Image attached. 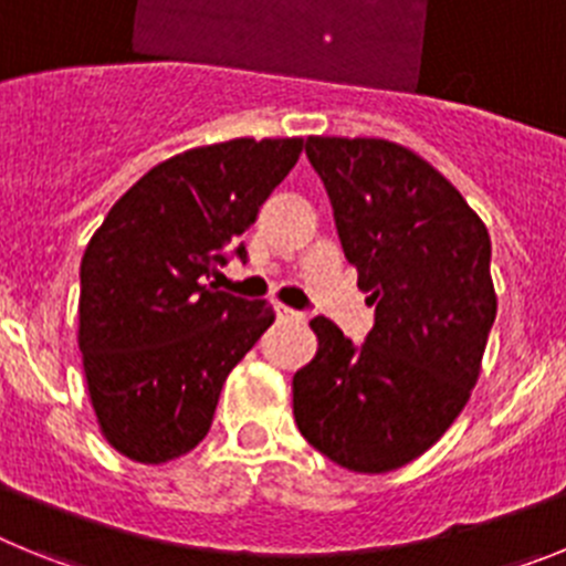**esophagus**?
Here are the masks:
<instances>
[{
    "label": "esophagus",
    "mask_w": 566,
    "mask_h": 566,
    "mask_svg": "<svg viewBox=\"0 0 566 566\" xmlns=\"http://www.w3.org/2000/svg\"><path fill=\"white\" fill-rule=\"evenodd\" d=\"M274 312H277L280 319H306V314L294 312V308H289V306H277Z\"/></svg>",
    "instance_id": "obj_1"
}]
</instances>
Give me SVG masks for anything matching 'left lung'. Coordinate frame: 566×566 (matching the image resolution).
Masks as SVG:
<instances>
[{
	"label": "left lung",
	"instance_id": "8db88e82",
	"mask_svg": "<svg viewBox=\"0 0 566 566\" xmlns=\"http://www.w3.org/2000/svg\"><path fill=\"white\" fill-rule=\"evenodd\" d=\"M306 155L377 308L359 345L312 319L319 345L292 379L294 422L339 468L388 473L422 457L476 385L496 319L490 234L459 189L399 144L312 135Z\"/></svg>",
	"mask_w": 566,
	"mask_h": 566
}]
</instances>
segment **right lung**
<instances>
[{
	"mask_svg": "<svg viewBox=\"0 0 566 566\" xmlns=\"http://www.w3.org/2000/svg\"><path fill=\"white\" fill-rule=\"evenodd\" d=\"M303 138L187 149L115 201L82 258L78 348L102 433L133 462L164 464L209 433L229 371L274 323L266 300L207 280L249 232Z\"/></svg>",
	"mask_w": 566,
	"mask_h": 566,
	"instance_id": "obj_1",
	"label": "right lung"
}]
</instances>
